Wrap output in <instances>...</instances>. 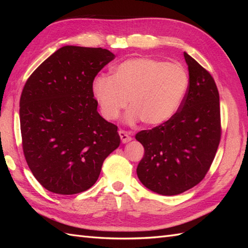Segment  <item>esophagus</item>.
I'll use <instances>...</instances> for the list:
<instances>
[{"mask_svg": "<svg viewBox=\"0 0 248 248\" xmlns=\"http://www.w3.org/2000/svg\"><path fill=\"white\" fill-rule=\"evenodd\" d=\"M118 133H119V136H120V140H121V141H123L124 144L129 143L130 140H132V138H131V135L127 132V131L119 130Z\"/></svg>", "mask_w": 248, "mask_h": 248, "instance_id": "obj_1", "label": "esophagus"}]
</instances>
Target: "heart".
Returning a JSON list of instances; mask_svg holds the SVG:
<instances>
[{"mask_svg": "<svg viewBox=\"0 0 248 248\" xmlns=\"http://www.w3.org/2000/svg\"><path fill=\"white\" fill-rule=\"evenodd\" d=\"M188 88V76L180 65L148 57L127 60L113 68V76L99 75L92 91L105 119L114 120L127 108L130 124L147 127L165 124L176 114Z\"/></svg>", "mask_w": 248, "mask_h": 248, "instance_id": "b5f03b06", "label": "heart"}]
</instances>
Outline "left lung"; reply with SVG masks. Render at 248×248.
<instances>
[{
	"label": "left lung",
	"instance_id": "left-lung-1",
	"mask_svg": "<svg viewBox=\"0 0 248 248\" xmlns=\"http://www.w3.org/2000/svg\"><path fill=\"white\" fill-rule=\"evenodd\" d=\"M188 88L176 114L165 124L143 130L135 139L145 154L136 168L150 191L171 196L202 180L220 140L219 94L212 76L184 52Z\"/></svg>",
	"mask_w": 248,
	"mask_h": 248
}]
</instances>
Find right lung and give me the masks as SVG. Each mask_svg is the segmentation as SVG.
<instances>
[{
    "instance_id": "obj_1",
    "label": "right lung",
    "mask_w": 248,
    "mask_h": 248,
    "mask_svg": "<svg viewBox=\"0 0 248 248\" xmlns=\"http://www.w3.org/2000/svg\"><path fill=\"white\" fill-rule=\"evenodd\" d=\"M115 59L107 49L65 46L31 73L20 98L26 163L41 186L60 195L86 191L118 148L117 125L102 118L93 80Z\"/></svg>"
}]
</instances>
